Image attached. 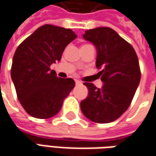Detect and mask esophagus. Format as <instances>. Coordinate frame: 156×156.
Here are the masks:
<instances>
[{
	"mask_svg": "<svg viewBox=\"0 0 156 156\" xmlns=\"http://www.w3.org/2000/svg\"><path fill=\"white\" fill-rule=\"evenodd\" d=\"M75 83H76V84H81V81H79L78 79H75Z\"/></svg>",
	"mask_w": 156,
	"mask_h": 156,
	"instance_id": "obj_1",
	"label": "esophagus"
}]
</instances>
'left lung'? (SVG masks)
Segmentation results:
<instances>
[{
  "label": "left lung",
  "instance_id": "1",
  "mask_svg": "<svg viewBox=\"0 0 156 156\" xmlns=\"http://www.w3.org/2000/svg\"><path fill=\"white\" fill-rule=\"evenodd\" d=\"M83 39L97 48L96 66L104 82L102 88L84 83L88 97L80 103L83 114L98 123L119 118L129 108L141 80V71L133 46L110 27L85 31Z\"/></svg>",
  "mask_w": 156,
  "mask_h": 156
}]
</instances>
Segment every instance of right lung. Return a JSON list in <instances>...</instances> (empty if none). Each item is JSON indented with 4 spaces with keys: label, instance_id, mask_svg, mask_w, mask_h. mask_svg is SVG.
Returning <instances> with one entry per match:
<instances>
[{
    "label": "right lung",
    "instance_id": "1",
    "mask_svg": "<svg viewBox=\"0 0 156 156\" xmlns=\"http://www.w3.org/2000/svg\"><path fill=\"white\" fill-rule=\"evenodd\" d=\"M76 38L72 29L46 24L17 47L11 78L20 103L30 115L40 119L55 115L74 88L73 78L57 77L50 66L60 60L65 48Z\"/></svg>",
    "mask_w": 156,
    "mask_h": 156
}]
</instances>
